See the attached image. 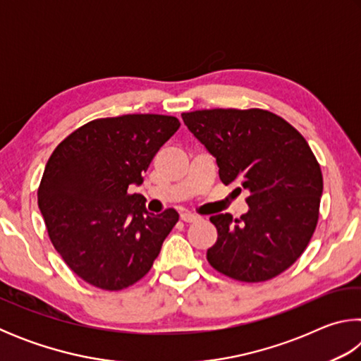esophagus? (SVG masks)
I'll list each match as a JSON object with an SVG mask.
<instances>
[{
    "mask_svg": "<svg viewBox=\"0 0 361 361\" xmlns=\"http://www.w3.org/2000/svg\"><path fill=\"white\" fill-rule=\"evenodd\" d=\"M181 221L183 223H195L199 219V216H195V215H192V213H181Z\"/></svg>",
    "mask_w": 361,
    "mask_h": 361,
    "instance_id": "esophagus-1",
    "label": "esophagus"
}]
</instances>
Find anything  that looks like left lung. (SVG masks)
<instances>
[{
	"mask_svg": "<svg viewBox=\"0 0 361 361\" xmlns=\"http://www.w3.org/2000/svg\"><path fill=\"white\" fill-rule=\"evenodd\" d=\"M194 137L216 157L219 178L248 189V212L210 216L218 240L207 259L218 272L256 283L277 277L307 248L319 223L323 176L305 138L267 109L183 113Z\"/></svg>",
	"mask_w": 361,
	"mask_h": 361,
	"instance_id": "left-lung-1",
	"label": "left lung"
}]
</instances>
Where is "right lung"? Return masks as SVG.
Instances as JSON below:
<instances>
[{
  "label": "right lung",
  "instance_id": "obj_1",
  "mask_svg": "<svg viewBox=\"0 0 361 361\" xmlns=\"http://www.w3.org/2000/svg\"><path fill=\"white\" fill-rule=\"evenodd\" d=\"M178 129L180 121L166 114L100 118L71 132L49 157L38 205L54 248L84 282L119 291L149 272L178 213L152 215L129 186L142 185Z\"/></svg>",
  "mask_w": 361,
  "mask_h": 361
}]
</instances>
